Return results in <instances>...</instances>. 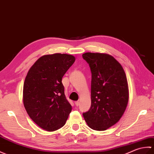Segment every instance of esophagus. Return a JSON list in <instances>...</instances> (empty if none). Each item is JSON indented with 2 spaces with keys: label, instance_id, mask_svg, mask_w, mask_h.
Here are the masks:
<instances>
[{
  "label": "esophagus",
  "instance_id": "obj_1",
  "mask_svg": "<svg viewBox=\"0 0 154 154\" xmlns=\"http://www.w3.org/2000/svg\"><path fill=\"white\" fill-rule=\"evenodd\" d=\"M74 103H75V105H76V106H78V105H80V102L78 101H76L74 102Z\"/></svg>",
  "mask_w": 154,
  "mask_h": 154
}]
</instances>
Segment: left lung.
<instances>
[{
    "label": "left lung",
    "instance_id": "8db88e82",
    "mask_svg": "<svg viewBox=\"0 0 154 154\" xmlns=\"http://www.w3.org/2000/svg\"><path fill=\"white\" fill-rule=\"evenodd\" d=\"M91 72V107L83 116L90 128L105 131L117 123L128 102V86L121 64L110 54L86 53Z\"/></svg>",
    "mask_w": 154,
    "mask_h": 154
}]
</instances>
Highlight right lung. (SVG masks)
Wrapping results in <instances>:
<instances>
[{
  "label": "right lung",
  "instance_id": "obj_1",
  "mask_svg": "<svg viewBox=\"0 0 154 154\" xmlns=\"http://www.w3.org/2000/svg\"><path fill=\"white\" fill-rule=\"evenodd\" d=\"M74 61L71 54H46L27 74L23 88V105L32 121L47 131L63 127L72 111L64 95L62 78Z\"/></svg>",
  "mask_w": 154,
  "mask_h": 154
}]
</instances>
